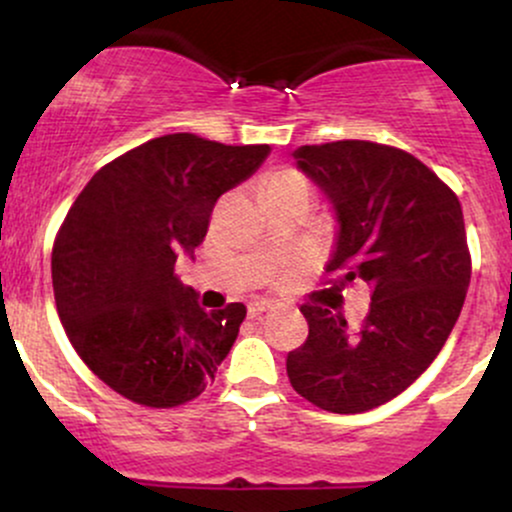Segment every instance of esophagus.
Returning <instances> with one entry per match:
<instances>
[{"mask_svg": "<svg viewBox=\"0 0 512 512\" xmlns=\"http://www.w3.org/2000/svg\"><path fill=\"white\" fill-rule=\"evenodd\" d=\"M274 308V303L272 301H250L248 303V315L250 317H260V315H264V313H269V310Z\"/></svg>", "mask_w": 512, "mask_h": 512, "instance_id": "34e87169", "label": "esophagus"}]
</instances>
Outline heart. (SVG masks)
I'll use <instances>...</instances> for the list:
<instances>
[{
	"mask_svg": "<svg viewBox=\"0 0 512 512\" xmlns=\"http://www.w3.org/2000/svg\"><path fill=\"white\" fill-rule=\"evenodd\" d=\"M281 182H303V178L298 173H293V170H284V173L274 175V180L269 185H281Z\"/></svg>",
	"mask_w": 512,
	"mask_h": 512,
	"instance_id": "1",
	"label": "heart"
}]
</instances>
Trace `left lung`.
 Returning <instances> with one entry per match:
<instances>
[{
  "mask_svg": "<svg viewBox=\"0 0 512 512\" xmlns=\"http://www.w3.org/2000/svg\"><path fill=\"white\" fill-rule=\"evenodd\" d=\"M293 158L337 216L327 272H339V289L370 286V313L351 334L342 315L303 305L308 339L286 373L315 407L361 414L407 390L460 317L472 276L460 199L395 146L346 139L298 146Z\"/></svg>",
  "mask_w": 512,
  "mask_h": 512,
  "instance_id": "1",
  "label": "left lung"
}]
</instances>
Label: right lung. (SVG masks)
<instances>
[{
    "instance_id": "1",
    "label": "right lung",
    "mask_w": 512,
    "mask_h": 512,
    "mask_svg": "<svg viewBox=\"0 0 512 512\" xmlns=\"http://www.w3.org/2000/svg\"><path fill=\"white\" fill-rule=\"evenodd\" d=\"M269 151L166 134L110 161L76 197L52 248V289L76 354L117 395L168 409L214 380L248 310H204L175 262L195 255L216 199Z\"/></svg>"
}]
</instances>
